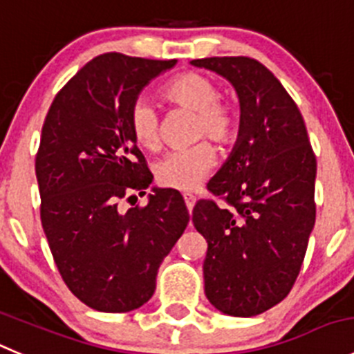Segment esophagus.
Segmentation results:
<instances>
[{
  "label": "esophagus",
  "instance_id": "esophagus-1",
  "mask_svg": "<svg viewBox=\"0 0 354 354\" xmlns=\"http://www.w3.org/2000/svg\"><path fill=\"white\" fill-rule=\"evenodd\" d=\"M184 201H186V207H187V210H193V207H194V203H196V196H193V194H184Z\"/></svg>",
  "mask_w": 354,
  "mask_h": 354
}]
</instances>
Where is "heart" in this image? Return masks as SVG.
<instances>
[{"label": "heart", "mask_w": 354, "mask_h": 354, "mask_svg": "<svg viewBox=\"0 0 354 354\" xmlns=\"http://www.w3.org/2000/svg\"><path fill=\"white\" fill-rule=\"evenodd\" d=\"M217 83L196 71L175 76L161 90L168 104L194 113L193 137H208L218 146H230L240 132V114L234 104L221 99ZM129 129L132 139L142 149L160 147V118L147 100L139 99L129 111ZM215 167L214 147L200 142L189 149L174 151L161 158L154 168L156 183L163 187L191 191Z\"/></svg>", "instance_id": "obj_1"}]
</instances>
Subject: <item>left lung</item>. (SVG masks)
Returning <instances> with one entry per match:
<instances>
[{
	"instance_id": "8db88e82",
	"label": "left lung",
	"mask_w": 354,
	"mask_h": 354,
	"mask_svg": "<svg viewBox=\"0 0 354 354\" xmlns=\"http://www.w3.org/2000/svg\"><path fill=\"white\" fill-rule=\"evenodd\" d=\"M191 64L224 76L240 97L238 142L207 186L231 208L200 200L193 224L208 243L207 299L247 318L283 301L297 280L316 218V156L294 99L259 60Z\"/></svg>"
}]
</instances>
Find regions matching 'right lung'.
Wrapping results in <instances>:
<instances>
[{"mask_svg": "<svg viewBox=\"0 0 354 354\" xmlns=\"http://www.w3.org/2000/svg\"><path fill=\"white\" fill-rule=\"evenodd\" d=\"M177 60L104 53L83 66L50 106L36 154L41 224L64 283L88 308L146 304L158 268L189 222L174 189L146 207L120 208L153 183L129 129L140 90Z\"/></svg>", "mask_w": 354, "mask_h": 354, "instance_id": "add662e5", "label": "right lung"}]
</instances>
